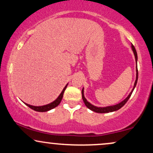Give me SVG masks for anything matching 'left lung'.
<instances>
[{
    "label": "left lung",
    "instance_id": "left-lung-1",
    "mask_svg": "<svg viewBox=\"0 0 153 153\" xmlns=\"http://www.w3.org/2000/svg\"><path fill=\"white\" fill-rule=\"evenodd\" d=\"M131 49H132L133 52H134V57H135V60H136V62H137V51L135 50L134 45H131ZM136 72H137V74H136V80L134 82V87H133L132 91H131L130 94H129V96L126 98L124 101H122V102L118 103L117 105H114V106H106V107H97V106H95L94 105H92L91 103H90L88 101L85 99V96H84V91L83 88L82 89V99L83 100V102L85 103V105L89 109H91L93 111L96 112V113H108V112H112V111H115L119 110V108H121L122 107L127 103V101L129 100V98H130L131 94H132L133 91H134L135 86L137 85V79H138V70H137V65L136 67Z\"/></svg>",
    "mask_w": 153,
    "mask_h": 153
}]
</instances>
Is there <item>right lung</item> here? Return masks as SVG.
Returning <instances> with one entry per match:
<instances>
[{"mask_svg":"<svg viewBox=\"0 0 153 153\" xmlns=\"http://www.w3.org/2000/svg\"><path fill=\"white\" fill-rule=\"evenodd\" d=\"M68 86V84L65 86L64 88H63V90L62 92H61V94H59V96L57 97V99L56 100H54L53 102L49 103V104H47V105H45V106H31V105H29V104H27V103H24L26 106H28L29 107V108H31V109L36 111H39V112H45V111H50L51 109H52V108H55L56 106H57L59 104V103L61 102V101H62V99L63 97V94H64V92L65 91L66 88Z\"/></svg>","mask_w":153,"mask_h":153,"instance_id":"obj_1","label":"right lung"}]
</instances>
